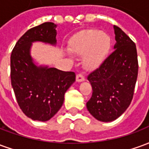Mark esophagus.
<instances>
[{
    "mask_svg": "<svg viewBox=\"0 0 149 149\" xmlns=\"http://www.w3.org/2000/svg\"><path fill=\"white\" fill-rule=\"evenodd\" d=\"M76 80L77 82H81V81H84V76L82 74H77V77H76Z\"/></svg>",
    "mask_w": 149,
    "mask_h": 149,
    "instance_id": "esophagus-1",
    "label": "esophagus"
}]
</instances>
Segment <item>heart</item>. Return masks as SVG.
<instances>
[{"label": "heart", "instance_id": "obj_1", "mask_svg": "<svg viewBox=\"0 0 149 149\" xmlns=\"http://www.w3.org/2000/svg\"><path fill=\"white\" fill-rule=\"evenodd\" d=\"M109 35L98 30H88L75 37L71 49L79 55L84 54L83 63L87 69H93L103 62L109 52Z\"/></svg>", "mask_w": 149, "mask_h": 149}]
</instances>
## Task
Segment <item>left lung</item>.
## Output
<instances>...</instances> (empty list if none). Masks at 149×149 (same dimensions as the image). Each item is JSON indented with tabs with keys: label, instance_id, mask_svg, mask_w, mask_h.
I'll list each match as a JSON object with an SVG mask.
<instances>
[{
	"label": "left lung",
	"instance_id": "8db88e82",
	"mask_svg": "<svg viewBox=\"0 0 149 149\" xmlns=\"http://www.w3.org/2000/svg\"><path fill=\"white\" fill-rule=\"evenodd\" d=\"M113 52L88 76L93 95L86 106L90 114L103 122L117 119L131 103L137 79V52L135 43L114 25Z\"/></svg>",
	"mask_w": 149,
	"mask_h": 149
}]
</instances>
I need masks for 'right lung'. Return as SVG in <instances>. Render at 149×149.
<instances>
[{
	"mask_svg": "<svg viewBox=\"0 0 149 149\" xmlns=\"http://www.w3.org/2000/svg\"><path fill=\"white\" fill-rule=\"evenodd\" d=\"M56 24L45 22L18 40L10 57L12 87L19 106L33 120L47 121L61 108L65 93L76 81L73 72L37 65L30 53L36 41L56 45Z\"/></svg>",
	"mask_w": 149,
	"mask_h": 149,
	"instance_id": "add662e5",
	"label": "right lung"
}]
</instances>
